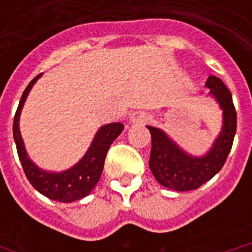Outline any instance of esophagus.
Segmentation results:
<instances>
[{"label":"esophagus","mask_w":252,"mask_h":252,"mask_svg":"<svg viewBox=\"0 0 252 252\" xmlns=\"http://www.w3.org/2000/svg\"><path fill=\"white\" fill-rule=\"evenodd\" d=\"M148 120H150V115L147 112H143V110L133 112L129 117V123H132V124H146Z\"/></svg>","instance_id":"1"}]
</instances>
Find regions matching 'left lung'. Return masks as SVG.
<instances>
[{
    "label": "left lung",
    "mask_w": 252,
    "mask_h": 252,
    "mask_svg": "<svg viewBox=\"0 0 252 252\" xmlns=\"http://www.w3.org/2000/svg\"><path fill=\"white\" fill-rule=\"evenodd\" d=\"M205 86L222 109V128L204 157L186 154L162 129L147 126L151 132L150 169L159 184L167 189L177 191L198 189L221 170L232 148L236 133V110L232 94L221 79L215 75H209Z\"/></svg>",
    "instance_id": "1"
}]
</instances>
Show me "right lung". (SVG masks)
I'll return each mask as SVG.
<instances>
[{
  "instance_id": "right-lung-1",
  "label": "right lung",
  "mask_w": 252,
  "mask_h": 252,
  "mask_svg": "<svg viewBox=\"0 0 252 252\" xmlns=\"http://www.w3.org/2000/svg\"><path fill=\"white\" fill-rule=\"evenodd\" d=\"M40 75L41 74H39L37 77L33 78L27 86L21 95L16 115H14L13 137L16 147H17V154H19L20 162L23 164L27 178L31 182V185L39 193L54 201L72 202L88 195L94 189V186L97 185L99 177L102 174L106 153L109 150L110 144L115 142L116 137L123 132L124 126L121 123H110V124L101 126L98 132L95 133L88 153L85 154V157L75 166H72L71 169L62 171V173H50L46 170L39 169L27 155L24 142L20 133L19 120L27 95L36 81L40 78Z\"/></svg>"
}]
</instances>
